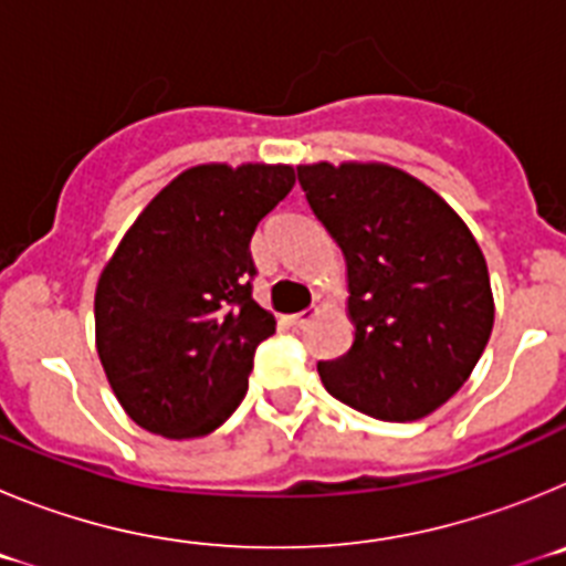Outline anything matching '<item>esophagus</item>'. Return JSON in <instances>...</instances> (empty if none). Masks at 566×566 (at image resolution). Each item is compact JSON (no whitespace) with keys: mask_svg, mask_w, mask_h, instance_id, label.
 Segmentation results:
<instances>
[{"mask_svg":"<svg viewBox=\"0 0 566 566\" xmlns=\"http://www.w3.org/2000/svg\"><path fill=\"white\" fill-rule=\"evenodd\" d=\"M312 317H314L312 308H308V312L292 314V317H289V326H292V328H306L308 323H312Z\"/></svg>","mask_w":566,"mask_h":566,"instance_id":"obj_1","label":"esophagus"}]
</instances>
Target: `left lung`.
Masks as SVG:
<instances>
[{"mask_svg": "<svg viewBox=\"0 0 566 566\" xmlns=\"http://www.w3.org/2000/svg\"><path fill=\"white\" fill-rule=\"evenodd\" d=\"M297 178L348 269L354 343L317 363L326 391L385 422L428 417L462 388L493 332L476 238L431 187L388 164H300Z\"/></svg>", "mask_w": 566, "mask_h": 566, "instance_id": "left-lung-1", "label": "left lung"}]
</instances>
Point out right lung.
Masks as SVG:
<instances>
[{"label": "right lung", "instance_id": "right-lung-1", "mask_svg": "<svg viewBox=\"0 0 566 566\" xmlns=\"http://www.w3.org/2000/svg\"><path fill=\"white\" fill-rule=\"evenodd\" d=\"M294 187L286 164H201L167 184L107 260L96 348L144 431L207 437L247 397L274 314L252 297V234Z\"/></svg>", "mask_w": 566, "mask_h": 566}]
</instances>
